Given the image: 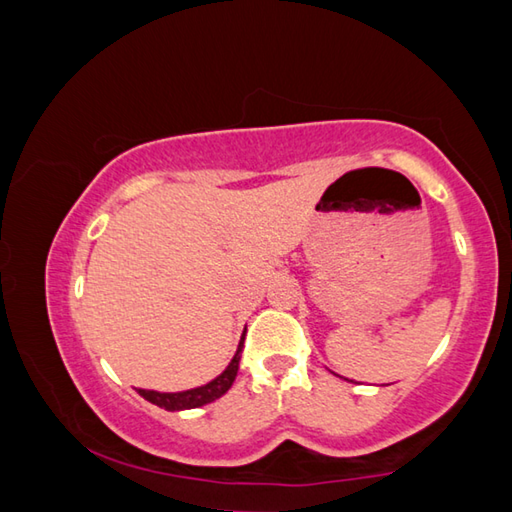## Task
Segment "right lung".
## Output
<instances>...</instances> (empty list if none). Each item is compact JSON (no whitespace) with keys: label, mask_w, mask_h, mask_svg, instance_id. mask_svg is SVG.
Wrapping results in <instances>:
<instances>
[{"label":"right lung","mask_w":512,"mask_h":512,"mask_svg":"<svg viewBox=\"0 0 512 512\" xmlns=\"http://www.w3.org/2000/svg\"><path fill=\"white\" fill-rule=\"evenodd\" d=\"M244 333H246V330H244ZM242 348H244V337H242V342H239L237 353H235L233 359H230V364H228L224 373L215 377L213 382L204 384V386L182 390V393H157V390L139 388L137 393L142 395L144 399H148L150 404H155L159 408H166V410H188V408H199L204 404L215 402V399H219L224 393H228V388L233 386L235 377H237V370H239V359H242Z\"/></svg>","instance_id":"obj_1"}]
</instances>
